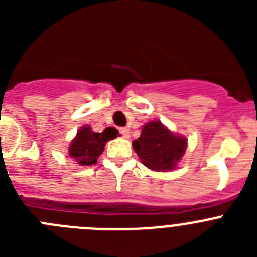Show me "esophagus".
Returning a JSON list of instances; mask_svg holds the SVG:
<instances>
[{
	"label": "esophagus",
	"mask_w": 257,
	"mask_h": 257,
	"mask_svg": "<svg viewBox=\"0 0 257 257\" xmlns=\"http://www.w3.org/2000/svg\"><path fill=\"white\" fill-rule=\"evenodd\" d=\"M119 133H121V135L123 136V138H126V139H128V138H130V130H128V128H126V127H122V128H119Z\"/></svg>",
	"instance_id": "esophagus-1"
}]
</instances>
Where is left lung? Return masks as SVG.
Segmentation results:
<instances>
[{"label": "left lung", "instance_id": "8db88e82", "mask_svg": "<svg viewBox=\"0 0 257 257\" xmlns=\"http://www.w3.org/2000/svg\"><path fill=\"white\" fill-rule=\"evenodd\" d=\"M187 138L174 134L161 121L144 124L142 135L133 142L136 154L148 169L153 171H170L176 169L187 149Z\"/></svg>", "mask_w": 257, "mask_h": 257}]
</instances>
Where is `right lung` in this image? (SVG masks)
Masks as SVG:
<instances>
[{"label": "right lung", "instance_id": "add662e5", "mask_svg": "<svg viewBox=\"0 0 257 257\" xmlns=\"http://www.w3.org/2000/svg\"><path fill=\"white\" fill-rule=\"evenodd\" d=\"M118 131L114 127H108L103 133H94L90 126H83L77 131V135L69 145V156L78 165L91 166L97 162L103 153L105 143L117 138Z\"/></svg>", "mask_w": 257, "mask_h": 257}]
</instances>
